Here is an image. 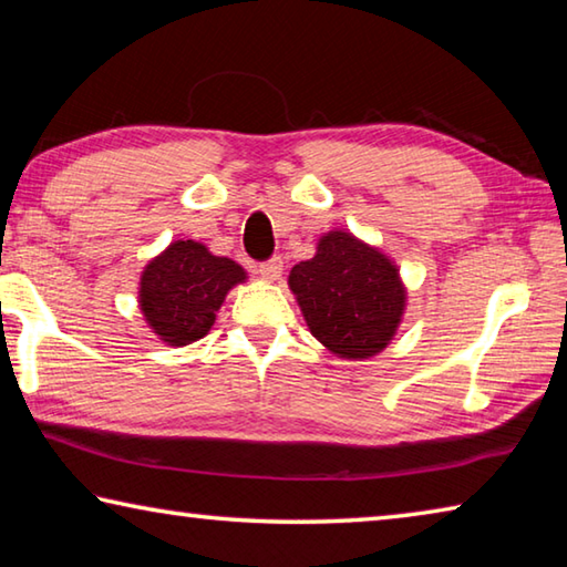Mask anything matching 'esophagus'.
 <instances>
[{
    "label": "esophagus",
    "instance_id": "34e87169",
    "mask_svg": "<svg viewBox=\"0 0 567 567\" xmlns=\"http://www.w3.org/2000/svg\"><path fill=\"white\" fill-rule=\"evenodd\" d=\"M282 275V257H272V260H267L260 265V277L267 282H275L280 280Z\"/></svg>",
    "mask_w": 567,
    "mask_h": 567
}]
</instances>
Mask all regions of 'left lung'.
<instances>
[{"label":"left lung","instance_id":"1","mask_svg":"<svg viewBox=\"0 0 567 567\" xmlns=\"http://www.w3.org/2000/svg\"><path fill=\"white\" fill-rule=\"evenodd\" d=\"M290 290L315 338L348 360L388 348L405 307L395 265L350 233L324 235L318 255L292 267Z\"/></svg>","mask_w":567,"mask_h":567}]
</instances>
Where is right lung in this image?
<instances>
[{
    "label": "right lung",
    "mask_w": 567,
    "mask_h": 567,
    "mask_svg": "<svg viewBox=\"0 0 567 567\" xmlns=\"http://www.w3.org/2000/svg\"><path fill=\"white\" fill-rule=\"evenodd\" d=\"M243 280L237 262L215 257L192 239H177L142 272L140 305L159 340L189 344L205 338L229 287Z\"/></svg>",
    "instance_id": "add662e5"
}]
</instances>
